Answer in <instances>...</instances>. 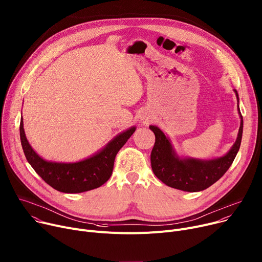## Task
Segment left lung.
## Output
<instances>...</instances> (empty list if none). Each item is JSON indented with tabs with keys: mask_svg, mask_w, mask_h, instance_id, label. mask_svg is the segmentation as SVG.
Masks as SVG:
<instances>
[{
	"mask_svg": "<svg viewBox=\"0 0 262 262\" xmlns=\"http://www.w3.org/2000/svg\"><path fill=\"white\" fill-rule=\"evenodd\" d=\"M234 91L238 102V93ZM238 112L241 122L235 144L225 156L211 160L179 158L164 132L155 126H150L155 134V144L151 152V167L155 176L165 185L186 192L203 191L215 184L229 170L240 148L244 119L239 106Z\"/></svg>",
	"mask_w": 262,
	"mask_h": 262,
	"instance_id": "1",
	"label": "left lung"
}]
</instances>
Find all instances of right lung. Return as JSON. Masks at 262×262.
I'll return each mask as SVG.
<instances>
[{"instance_id": "1", "label": "right lung", "mask_w": 262, "mask_h": 262, "mask_svg": "<svg viewBox=\"0 0 262 262\" xmlns=\"http://www.w3.org/2000/svg\"><path fill=\"white\" fill-rule=\"evenodd\" d=\"M135 127L118 134L97 154L73 164L52 163L39 157L26 138L23 118L19 124V136L26 159L42 179L56 191L63 193H82L96 189L110 178L117 152L134 133Z\"/></svg>"}]
</instances>
